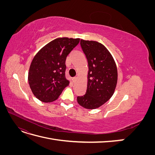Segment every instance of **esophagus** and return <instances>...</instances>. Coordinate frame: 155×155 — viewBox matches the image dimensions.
<instances>
[{"mask_svg":"<svg viewBox=\"0 0 155 155\" xmlns=\"http://www.w3.org/2000/svg\"><path fill=\"white\" fill-rule=\"evenodd\" d=\"M77 79H78V77H74V78H73V81H74V82H76V81H77Z\"/></svg>","mask_w":155,"mask_h":155,"instance_id":"34e87169","label":"esophagus"}]
</instances>
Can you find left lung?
I'll use <instances>...</instances> for the list:
<instances>
[{
	"instance_id": "obj_1",
	"label": "left lung",
	"mask_w": 155,
	"mask_h": 155,
	"mask_svg": "<svg viewBox=\"0 0 155 155\" xmlns=\"http://www.w3.org/2000/svg\"><path fill=\"white\" fill-rule=\"evenodd\" d=\"M80 45L87 59L88 72L86 94L77 101L87 109H96L113 95L118 81V70L109 51L100 43L81 39Z\"/></svg>"
}]
</instances>
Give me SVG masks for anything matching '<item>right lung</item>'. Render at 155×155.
I'll list each match as a JSON object with an SVG mask.
<instances>
[{
    "mask_svg": "<svg viewBox=\"0 0 155 155\" xmlns=\"http://www.w3.org/2000/svg\"><path fill=\"white\" fill-rule=\"evenodd\" d=\"M79 40L57 38L43 46L34 56L28 79L32 93L41 101H55L64 88L69 85L70 81L65 77V61Z\"/></svg>",
    "mask_w": 155,
    "mask_h": 155,
    "instance_id": "obj_1",
    "label": "right lung"
}]
</instances>
